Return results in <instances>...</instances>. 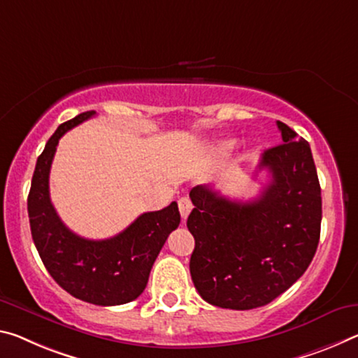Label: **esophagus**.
Segmentation results:
<instances>
[{"instance_id": "34e87169", "label": "esophagus", "mask_w": 358, "mask_h": 358, "mask_svg": "<svg viewBox=\"0 0 358 358\" xmlns=\"http://www.w3.org/2000/svg\"><path fill=\"white\" fill-rule=\"evenodd\" d=\"M178 208H180L181 218H183V220L188 218V215H189V212L192 210V203H191V201L188 199V197H181V199L178 201Z\"/></svg>"}]
</instances>
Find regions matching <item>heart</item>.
<instances>
[{
    "label": "heart",
    "instance_id": "1",
    "mask_svg": "<svg viewBox=\"0 0 358 358\" xmlns=\"http://www.w3.org/2000/svg\"><path fill=\"white\" fill-rule=\"evenodd\" d=\"M232 148H234V143H232V141H226V143L220 146V151L221 152H229Z\"/></svg>",
    "mask_w": 358,
    "mask_h": 358
}]
</instances>
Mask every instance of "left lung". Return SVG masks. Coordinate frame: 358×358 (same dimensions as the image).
Masks as SVG:
<instances>
[{
    "label": "left lung",
    "mask_w": 358,
    "mask_h": 358,
    "mask_svg": "<svg viewBox=\"0 0 358 358\" xmlns=\"http://www.w3.org/2000/svg\"><path fill=\"white\" fill-rule=\"evenodd\" d=\"M277 127L283 143L261 157L271 183L257 199L231 201L202 185L189 192L191 277L218 308L248 310L274 301L304 274L319 245L322 196L310 146L287 124Z\"/></svg>",
    "instance_id": "8db88e82"
}]
</instances>
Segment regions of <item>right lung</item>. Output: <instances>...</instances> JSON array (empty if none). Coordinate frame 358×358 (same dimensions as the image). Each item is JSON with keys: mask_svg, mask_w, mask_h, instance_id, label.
<instances>
[{"mask_svg": "<svg viewBox=\"0 0 358 358\" xmlns=\"http://www.w3.org/2000/svg\"><path fill=\"white\" fill-rule=\"evenodd\" d=\"M95 111L60 124L38 157L28 194L31 237L44 266L59 285L81 301L119 306L143 293L152 264L169 234L178 228L177 202L146 212L117 236L89 241L75 234L57 215L49 196V172L59 140Z\"/></svg>", "mask_w": 358, "mask_h": 358, "instance_id": "right-lung-1", "label": "right lung"}]
</instances>
